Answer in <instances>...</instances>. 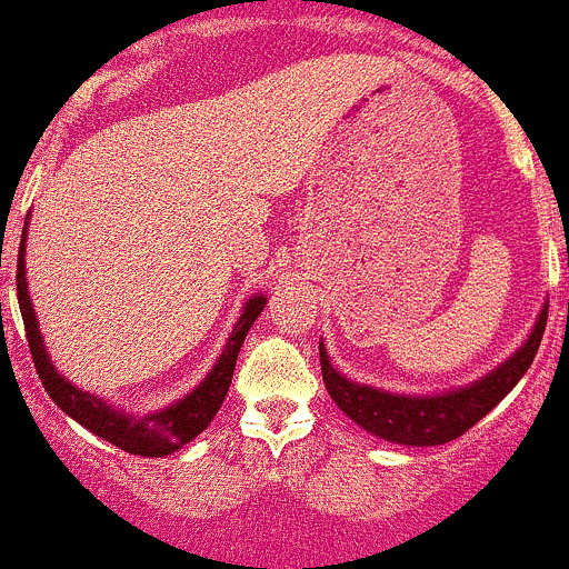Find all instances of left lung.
I'll list each match as a JSON object with an SVG mask.
<instances>
[{"instance_id": "left-lung-1", "label": "left lung", "mask_w": 569, "mask_h": 569, "mask_svg": "<svg viewBox=\"0 0 569 569\" xmlns=\"http://www.w3.org/2000/svg\"><path fill=\"white\" fill-rule=\"evenodd\" d=\"M546 321L548 308H542L535 330H531L529 340L521 349L505 365H499L493 373H488L486 379L466 387V390L420 398V395H392L373 390V387L355 385V381H349L332 368L325 343H319L321 376H325V387L338 403V409L349 415L357 426L379 436V439L411 447L447 445V441L458 439L466 430L475 428L521 381L529 365L535 362L537 349H540Z\"/></svg>"}]
</instances>
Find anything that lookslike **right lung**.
<instances>
[{
  "label": "right lung",
  "mask_w": 569,
  "mask_h": 569,
  "mask_svg": "<svg viewBox=\"0 0 569 569\" xmlns=\"http://www.w3.org/2000/svg\"><path fill=\"white\" fill-rule=\"evenodd\" d=\"M23 237H21V248H18V264H16L18 267L16 269L18 305H21L23 332H27L34 368H38L40 381H43L46 392L51 395L53 403H57L64 415L73 417L76 422H81L83 428L92 430L94 436L111 441L113 447L130 452V456L163 458V456H171V452L179 450L182 445H188L190 439H196V436L212 422V417L218 415L220 403L226 400L231 376H234L239 349H242V340L250 327H253V321L261 316V310H264L267 305L264 297H253V300H248L242 316H239L234 332H231L229 346H226V351L220 355L218 365H214L212 373H209L207 379L188 395V398H182L179 403L169 406V409L154 411V415L128 417L122 415V411H113L111 406H106L103 400H98L94 395L81 392L79 387L64 381L62 376L57 373V368L48 362L43 340H40L38 319H34L32 313V302H29L27 278H23Z\"/></svg>",
  "instance_id": "add662e5"
}]
</instances>
